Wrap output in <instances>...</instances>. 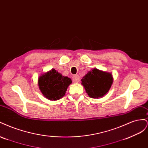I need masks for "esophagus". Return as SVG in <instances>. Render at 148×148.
Here are the masks:
<instances>
[{
	"mask_svg": "<svg viewBox=\"0 0 148 148\" xmlns=\"http://www.w3.org/2000/svg\"><path fill=\"white\" fill-rule=\"evenodd\" d=\"M72 79H73V82L77 83V82H79V76H78V75H74L73 76Z\"/></svg>",
	"mask_w": 148,
	"mask_h": 148,
	"instance_id": "1",
	"label": "esophagus"
}]
</instances>
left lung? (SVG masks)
Returning a JSON list of instances; mask_svg holds the SVG:
<instances>
[{
	"label": "left lung",
	"instance_id": "obj_1",
	"mask_svg": "<svg viewBox=\"0 0 148 148\" xmlns=\"http://www.w3.org/2000/svg\"><path fill=\"white\" fill-rule=\"evenodd\" d=\"M81 81L89 97L97 99L109 91L113 83V77L110 73L94 69L88 71Z\"/></svg>",
	"mask_w": 148,
	"mask_h": 148
}]
</instances>
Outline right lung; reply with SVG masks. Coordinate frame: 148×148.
Here are the masks:
<instances>
[{
	"label": "right lung",
	"mask_w": 148,
	"mask_h": 148,
	"mask_svg": "<svg viewBox=\"0 0 148 148\" xmlns=\"http://www.w3.org/2000/svg\"><path fill=\"white\" fill-rule=\"evenodd\" d=\"M71 83L70 78L64 77L55 69L42 74L38 78L40 91L44 97L51 101H57L63 97Z\"/></svg>",
	"instance_id": "right-lung-1"
}]
</instances>
